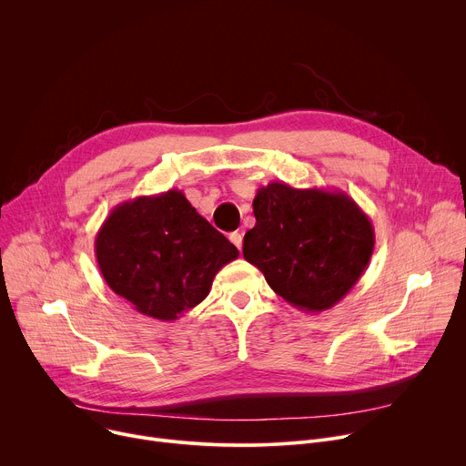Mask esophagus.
<instances>
[{"label": "esophagus", "instance_id": "1", "mask_svg": "<svg viewBox=\"0 0 466 466\" xmlns=\"http://www.w3.org/2000/svg\"><path fill=\"white\" fill-rule=\"evenodd\" d=\"M230 241H232L238 248H241V245H243V236H241L239 232H232V234H230Z\"/></svg>", "mask_w": 466, "mask_h": 466}]
</instances>
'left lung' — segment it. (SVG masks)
<instances>
[{
    "mask_svg": "<svg viewBox=\"0 0 466 466\" xmlns=\"http://www.w3.org/2000/svg\"><path fill=\"white\" fill-rule=\"evenodd\" d=\"M243 258L291 306L319 313L361 279L374 250L369 216L341 189L271 182L256 191Z\"/></svg>",
    "mask_w": 466,
    "mask_h": 466,
    "instance_id": "obj_1",
    "label": "left lung"
}]
</instances>
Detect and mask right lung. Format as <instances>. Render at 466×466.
Segmentation results:
<instances>
[{
	"label": "right lung",
	"instance_id": "obj_1",
	"mask_svg": "<svg viewBox=\"0 0 466 466\" xmlns=\"http://www.w3.org/2000/svg\"><path fill=\"white\" fill-rule=\"evenodd\" d=\"M238 248L198 214L180 189L117 205L96 236L99 271L137 311L175 320L201 304Z\"/></svg>",
	"mask_w": 466,
	"mask_h": 466
}]
</instances>
